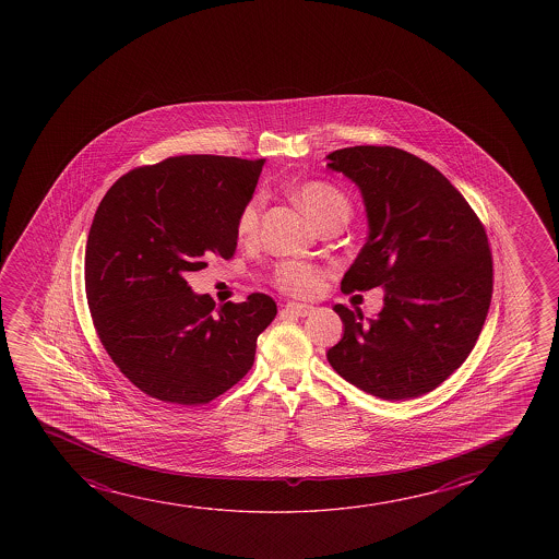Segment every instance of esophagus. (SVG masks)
Returning a JSON list of instances; mask_svg holds the SVG:
<instances>
[{
  "mask_svg": "<svg viewBox=\"0 0 559 559\" xmlns=\"http://www.w3.org/2000/svg\"><path fill=\"white\" fill-rule=\"evenodd\" d=\"M311 311H313V307L298 304V301H288L283 309V313L290 314V317H307Z\"/></svg>",
  "mask_w": 559,
  "mask_h": 559,
  "instance_id": "34e87169",
  "label": "esophagus"
}]
</instances>
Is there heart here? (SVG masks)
<instances>
[{"instance_id": "heart-1", "label": "heart", "mask_w": 559, "mask_h": 559, "mask_svg": "<svg viewBox=\"0 0 559 559\" xmlns=\"http://www.w3.org/2000/svg\"><path fill=\"white\" fill-rule=\"evenodd\" d=\"M294 199L298 200L299 206L304 207V212L317 225L332 217L347 219V215L352 212V204L344 192L324 181H307L299 185L294 189ZM260 200L252 199L246 202L237 217L238 240H250L255 237L258 225H260ZM321 276V269L304 261H281L275 267L276 286L298 296L313 294L319 288Z\"/></svg>"}]
</instances>
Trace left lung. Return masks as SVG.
I'll return each instance as SVG.
<instances>
[{
  "mask_svg": "<svg viewBox=\"0 0 559 559\" xmlns=\"http://www.w3.org/2000/svg\"><path fill=\"white\" fill-rule=\"evenodd\" d=\"M326 158L359 187L367 207V242L342 292H385L374 319L334 306L344 337L326 357L374 397H418L443 383L481 334L492 298L487 233L451 181L414 154L362 145Z\"/></svg>",
  "mask_w": 559,
  "mask_h": 559,
  "instance_id": "obj_1",
  "label": "left lung"
}]
</instances>
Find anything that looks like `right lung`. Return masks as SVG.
<instances>
[{
	"mask_svg": "<svg viewBox=\"0 0 559 559\" xmlns=\"http://www.w3.org/2000/svg\"><path fill=\"white\" fill-rule=\"evenodd\" d=\"M263 162L174 156L131 169L100 200L85 246L87 306L110 359L151 397L206 405L252 368L273 298L215 307L185 275L235 255Z\"/></svg>",
	"mask_w": 559,
	"mask_h": 559,
	"instance_id": "1",
	"label": "right lung"
}]
</instances>
